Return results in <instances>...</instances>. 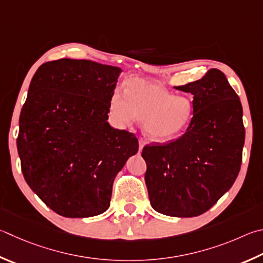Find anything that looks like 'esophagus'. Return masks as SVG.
Instances as JSON below:
<instances>
[{
	"label": "esophagus",
	"mask_w": 263,
	"mask_h": 263,
	"mask_svg": "<svg viewBox=\"0 0 263 263\" xmlns=\"http://www.w3.org/2000/svg\"><path fill=\"white\" fill-rule=\"evenodd\" d=\"M146 145V141L145 139H142V138H139V149L141 151L142 148H144V146Z\"/></svg>",
	"instance_id": "1"
}]
</instances>
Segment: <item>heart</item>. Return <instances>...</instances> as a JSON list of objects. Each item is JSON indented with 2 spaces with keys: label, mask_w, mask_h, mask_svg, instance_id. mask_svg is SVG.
I'll use <instances>...</instances> for the list:
<instances>
[{
  "label": "heart",
  "mask_w": 263,
  "mask_h": 263,
  "mask_svg": "<svg viewBox=\"0 0 263 263\" xmlns=\"http://www.w3.org/2000/svg\"><path fill=\"white\" fill-rule=\"evenodd\" d=\"M110 114L122 125L140 119L152 140L164 141L178 136L193 118L192 100L175 95L163 86L133 78L126 82L125 94L116 89L110 98Z\"/></svg>",
  "instance_id": "b5f03b06"
}]
</instances>
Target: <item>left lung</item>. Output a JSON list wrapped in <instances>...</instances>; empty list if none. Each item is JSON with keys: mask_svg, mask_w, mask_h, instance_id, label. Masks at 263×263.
Here are the masks:
<instances>
[{"mask_svg": "<svg viewBox=\"0 0 263 263\" xmlns=\"http://www.w3.org/2000/svg\"><path fill=\"white\" fill-rule=\"evenodd\" d=\"M175 88L193 95V118L178 139L144 147L145 183L156 212L194 217L211 209L239 174L245 142L242 107L217 69Z\"/></svg>", "mask_w": 263, "mask_h": 263, "instance_id": "1", "label": "left lung"}]
</instances>
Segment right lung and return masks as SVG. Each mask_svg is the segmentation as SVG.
Returning a JSON list of instances; mask_svg holds the SVG:
<instances>
[{"label":"right lung","instance_id":"1","mask_svg":"<svg viewBox=\"0 0 263 263\" xmlns=\"http://www.w3.org/2000/svg\"><path fill=\"white\" fill-rule=\"evenodd\" d=\"M122 69L62 59L36 70L21 116L17 149L31 190L64 217H90L110 206L112 184L137 137L109 125Z\"/></svg>","mask_w":263,"mask_h":263}]
</instances>
